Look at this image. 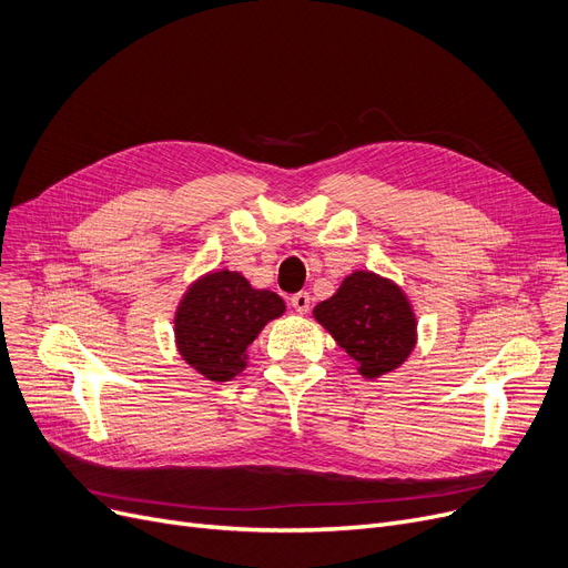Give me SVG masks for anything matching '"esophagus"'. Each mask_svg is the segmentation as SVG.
Returning a JSON list of instances; mask_svg holds the SVG:
<instances>
[{
	"label": "esophagus",
	"mask_w": 568,
	"mask_h": 568,
	"mask_svg": "<svg viewBox=\"0 0 568 568\" xmlns=\"http://www.w3.org/2000/svg\"><path fill=\"white\" fill-rule=\"evenodd\" d=\"M291 305H293V310L298 312V314H307L310 312V307H312V298H310V293H295V295H291Z\"/></svg>",
	"instance_id": "obj_1"
}]
</instances>
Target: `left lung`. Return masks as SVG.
I'll list each match as a JSON object with an SVG mask.
<instances>
[{
  "label": "left lung",
  "mask_w": 568,
  "mask_h": 568,
  "mask_svg": "<svg viewBox=\"0 0 568 568\" xmlns=\"http://www.w3.org/2000/svg\"><path fill=\"white\" fill-rule=\"evenodd\" d=\"M314 318L356 361L365 379L397 369L416 346V314L404 291L386 277L356 270L337 293L314 307Z\"/></svg>",
  "instance_id": "8db88e82"
}]
</instances>
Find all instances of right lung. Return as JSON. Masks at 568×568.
Returning <instances> with one entry per match:
<instances>
[{"mask_svg":"<svg viewBox=\"0 0 568 568\" xmlns=\"http://www.w3.org/2000/svg\"><path fill=\"white\" fill-rule=\"evenodd\" d=\"M286 312L267 288L235 270H214L186 288L175 312V344L186 365L210 382H231L247 367V346L267 321Z\"/></svg>","mask_w":568,"mask_h":568,"instance_id":"1","label":"right lung"}]
</instances>
